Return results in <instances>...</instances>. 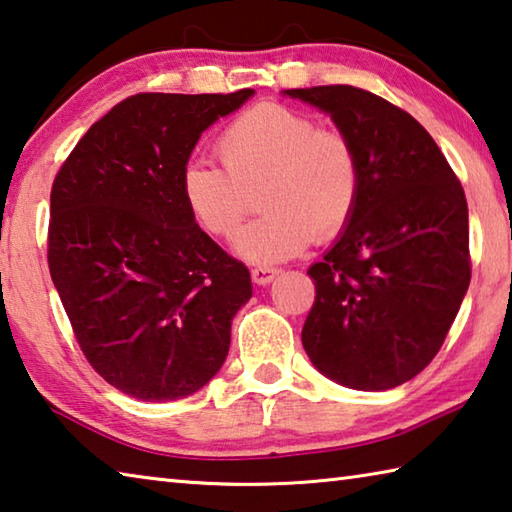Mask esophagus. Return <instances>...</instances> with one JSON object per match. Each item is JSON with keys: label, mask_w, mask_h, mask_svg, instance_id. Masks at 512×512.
<instances>
[{"label": "esophagus", "mask_w": 512, "mask_h": 512, "mask_svg": "<svg viewBox=\"0 0 512 512\" xmlns=\"http://www.w3.org/2000/svg\"><path fill=\"white\" fill-rule=\"evenodd\" d=\"M276 276H279V270H274V267H254V270H251V281L256 285L272 283Z\"/></svg>", "instance_id": "obj_1"}]
</instances>
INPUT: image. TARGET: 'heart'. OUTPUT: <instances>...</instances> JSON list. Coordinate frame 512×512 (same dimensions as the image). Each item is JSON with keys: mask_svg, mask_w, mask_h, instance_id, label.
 <instances>
[{"mask_svg": "<svg viewBox=\"0 0 512 512\" xmlns=\"http://www.w3.org/2000/svg\"><path fill=\"white\" fill-rule=\"evenodd\" d=\"M222 168L191 161L182 170L188 213L215 238H227L261 193V218L233 240L249 263H283L312 238L333 240L353 220L362 166L344 132L319 128L310 114L263 103L236 116L215 141Z\"/></svg>", "mask_w": 512, "mask_h": 512, "instance_id": "obj_1", "label": "heart"}]
</instances>
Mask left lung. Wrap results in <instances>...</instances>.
Listing matches in <instances>:
<instances>
[{
  "label": "left lung",
  "mask_w": 512,
  "mask_h": 512,
  "mask_svg": "<svg viewBox=\"0 0 512 512\" xmlns=\"http://www.w3.org/2000/svg\"><path fill=\"white\" fill-rule=\"evenodd\" d=\"M330 114L360 155L353 220L308 270L317 297L301 330L337 384L387 391L441 351L470 285L468 202L414 116L351 85L285 89Z\"/></svg>",
  "instance_id": "left-lung-1"
}]
</instances>
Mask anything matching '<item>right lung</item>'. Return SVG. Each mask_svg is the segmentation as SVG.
I'll use <instances>...</instances> for the list:
<instances>
[{
  "label": "right lung",
  "mask_w": 512,
  "mask_h": 512,
  "mask_svg": "<svg viewBox=\"0 0 512 512\" xmlns=\"http://www.w3.org/2000/svg\"><path fill=\"white\" fill-rule=\"evenodd\" d=\"M249 96L125 98L53 179V285L87 362L132 398H186L227 360L249 270L197 227L182 170L202 132Z\"/></svg>",
  "instance_id": "right-lung-1"
}]
</instances>
